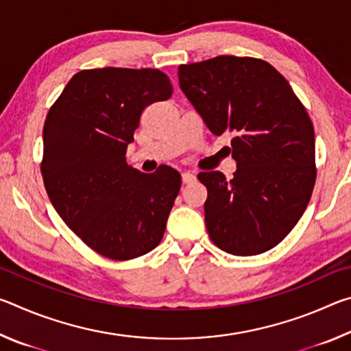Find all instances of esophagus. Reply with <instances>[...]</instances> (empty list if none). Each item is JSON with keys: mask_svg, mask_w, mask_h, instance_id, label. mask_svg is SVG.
Here are the masks:
<instances>
[{"mask_svg": "<svg viewBox=\"0 0 351 351\" xmlns=\"http://www.w3.org/2000/svg\"><path fill=\"white\" fill-rule=\"evenodd\" d=\"M195 180H197V176H195L193 173H190V171H184V173H182V182L184 184H190V182H193Z\"/></svg>", "mask_w": 351, "mask_h": 351, "instance_id": "obj_1", "label": "esophagus"}]
</instances>
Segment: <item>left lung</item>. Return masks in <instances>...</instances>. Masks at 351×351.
Masks as SVG:
<instances>
[{
    "label": "left lung",
    "instance_id": "8db88e82",
    "mask_svg": "<svg viewBox=\"0 0 351 351\" xmlns=\"http://www.w3.org/2000/svg\"><path fill=\"white\" fill-rule=\"evenodd\" d=\"M180 86L213 134L234 136L230 181L201 171L206 228L228 254L277 246L304 215L316 182L314 128L287 79L268 62L219 56L178 68Z\"/></svg>",
    "mask_w": 351,
    "mask_h": 351
}]
</instances>
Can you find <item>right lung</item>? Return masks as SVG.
I'll return each mask as SVG.
<instances>
[{
    "instance_id": "obj_1",
    "label": "right lung",
    "mask_w": 351,
    "mask_h": 351,
    "mask_svg": "<svg viewBox=\"0 0 351 351\" xmlns=\"http://www.w3.org/2000/svg\"><path fill=\"white\" fill-rule=\"evenodd\" d=\"M171 93L159 69H83L46 116L47 197L68 228L106 258L141 257L162 240L181 175L169 165L142 173L125 154L142 111Z\"/></svg>"
}]
</instances>
